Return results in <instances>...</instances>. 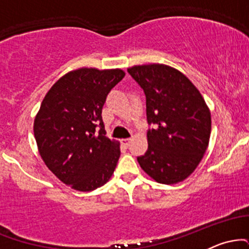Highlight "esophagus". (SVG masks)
Returning <instances> with one entry per match:
<instances>
[{
	"label": "esophagus",
	"mask_w": 249,
	"mask_h": 249,
	"mask_svg": "<svg viewBox=\"0 0 249 249\" xmlns=\"http://www.w3.org/2000/svg\"><path fill=\"white\" fill-rule=\"evenodd\" d=\"M130 142H131V139H130V138H124V139H122V145H123V146L127 147L128 145H130Z\"/></svg>",
	"instance_id": "obj_1"
}]
</instances>
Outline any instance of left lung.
Listing matches in <instances>:
<instances>
[{
	"instance_id": "obj_1",
	"label": "left lung",
	"mask_w": 249,
	"mask_h": 249,
	"mask_svg": "<svg viewBox=\"0 0 249 249\" xmlns=\"http://www.w3.org/2000/svg\"><path fill=\"white\" fill-rule=\"evenodd\" d=\"M128 73L146 96L147 151L137 158L148 177L165 185L184 181L204 158L210 142L211 111L196 85L166 64L133 65Z\"/></svg>"
}]
</instances>
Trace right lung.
Wrapping results in <instances>:
<instances>
[{"mask_svg":"<svg viewBox=\"0 0 249 249\" xmlns=\"http://www.w3.org/2000/svg\"><path fill=\"white\" fill-rule=\"evenodd\" d=\"M124 76L122 69L71 70L50 88L35 116L34 134L42 160L63 184L79 192L107 184L116 168L121 144L104 136L102 108Z\"/></svg>","mask_w":249,"mask_h":249,"instance_id":"obj_1","label":"right lung"}]
</instances>
